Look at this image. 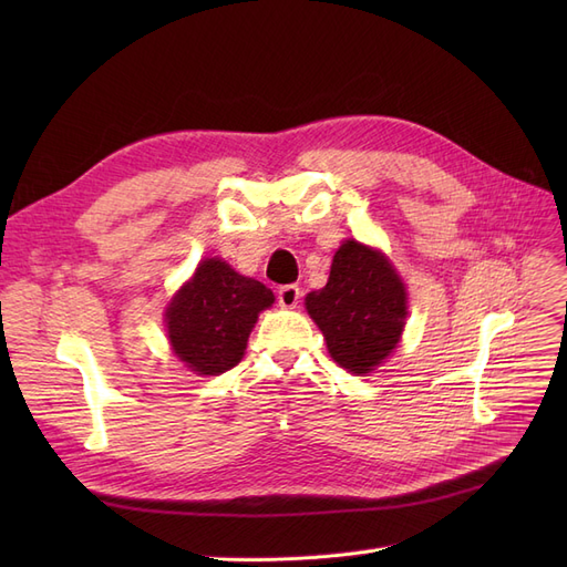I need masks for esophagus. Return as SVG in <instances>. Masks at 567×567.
<instances>
[{
    "label": "esophagus",
    "mask_w": 567,
    "mask_h": 567,
    "mask_svg": "<svg viewBox=\"0 0 567 567\" xmlns=\"http://www.w3.org/2000/svg\"><path fill=\"white\" fill-rule=\"evenodd\" d=\"M300 296H302V290H300L296 284L281 286V288H279V293H277L279 305L284 307V310H293V307L300 302Z\"/></svg>",
    "instance_id": "34e87169"
}]
</instances>
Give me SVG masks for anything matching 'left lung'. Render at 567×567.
I'll list each match as a JSON object with an SVG mask.
<instances>
[{
  "instance_id": "8db88e82",
  "label": "left lung",
  "mask_w": 567,
  "mask_h": 567,
  "mask_svg": "<svg viewBox=\"0 0 567 567\" xmlns=\"http://www.w3.org/2000/svg\"><path fill=\"white\" fill-rule=\"evenodd\" d=\"M333 362L369 373L398 348L406 288L381 250L348 238L333 255L329 281L305 298Z\"/></svg>"
}]
</instances>
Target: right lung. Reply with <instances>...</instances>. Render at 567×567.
Masks as SVG:
<instances>
[{
	"mask_svg": "<svg viewBox=\"0 0 567 567\" xmlns=\"http://www.w3.org/2000/svg\"><path fill=\"white\" fill-rule=\"evenodd\" d=\"M271 302L274 293L265 284L208 257L167 305L169 346L198 375L225 373L241 362L257 315Z\"/></svg>",
	"mask_w": 567,
	"mask_h": 567,
	"instance_id": "obj_1",
	"label": "right lung"
}]
</instances>
